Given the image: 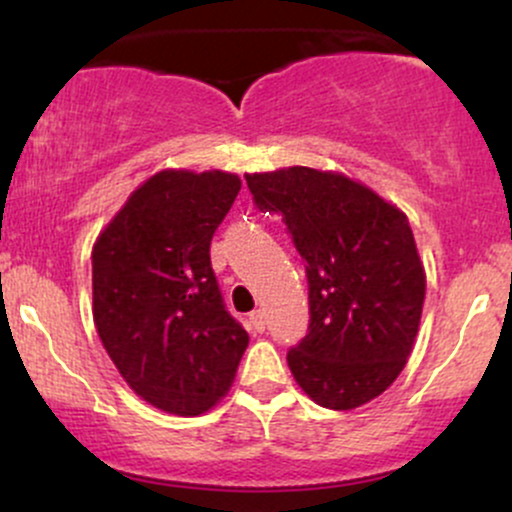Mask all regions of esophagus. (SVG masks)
Masks as SVG:
<instances>
[{
    "label": "esophagus",
    "mask_w": 512,
    "mask_h": 512,
    "mask_svg": "<svg viewBox=\"0 0 512 512\" xmlns=\"http://www.w3.org/2000/svg\"><path fill=\"white\" fill-rule=\"evenodd\" d=\"M250 325L255 332H264V325H267V317H264V310H255L250 313Z\"/></svg>",
    "instance_id": "1"
}]
</instances>
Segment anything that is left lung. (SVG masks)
I'll list each match as a JSON object with an SVG mask.
<instances>
[{
    "mask_svg": "<svg viewBox=\"0 0 512 512\" xmlns=\"http://www.w3.org/2000/svg\"><path fill=\"white\" fill-rule=\"evenodd\" d=\"M245 180L257 207L284 216L308 264L310 327L286 356L298 387L334 411L380 397L407 366L426 298L407 214L334 170L289 166Z\"/></svg>",
    "mask_w": 512,
    "mask_h": 512,
    "instance_id": "obj_1",
    "label": "left lung"
}]
</instances>
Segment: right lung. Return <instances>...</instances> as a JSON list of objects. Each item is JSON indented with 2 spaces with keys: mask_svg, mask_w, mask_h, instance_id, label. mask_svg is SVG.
<instances>
[{
  "mask_svg": "<svg viewBox=\"0 0 512 512\" xmlns=\"http://www.w3.org/2000/svg\"><path fill=\"white\" fill-rule=\"evenodd\" d=\"M226 170L163 168L93 245V325L122 380L151 407L197 416L236 380L248 332L223 308L209 245L240 192Z\"/></svg>",
  "mask_w": 512,
  "mask_h": 512,
  "instance_id": "obj_1",
  "label": "right lung"
}]
</instances>
